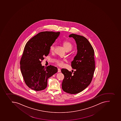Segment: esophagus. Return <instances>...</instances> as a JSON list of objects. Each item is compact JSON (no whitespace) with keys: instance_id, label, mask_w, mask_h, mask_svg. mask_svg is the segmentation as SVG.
Segmentation results:
<instances>
[{"instance_id":"34e87169","label":"esophagus","mask_w":121,"mask_h":121,"mask_svg":"<svg viewBox=\"0 0 121 121\" xmlns=\"http://www.w3.org/2000/svg\"><path fill=\"white\" fill-rule=\"evenodd\" d=\"M60 72H61V70H60V69L59 68L58 69V73H60Z\"/></svg>"}]
</instances>
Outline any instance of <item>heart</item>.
<instances>
[{
	"instance_id": "obj_1",
	"label": "heart",
	"mask_w": 121,
	"mask_h": 121,
	"mask_svg": "<svg viewBox=\"0 0 121 121\" xmlns=\"http://www.w3.org/2000/svg\"><path fill=\"white\" fill-rule=\"evenodd\" d=\"M64 47L65 50H69L71 51L73 48V45L69 41H65L63 43ZM55 49V45L54 44L52 45L50 47V50L51 52H53ZM63 60H59L57 62V63L60 66H62L63 65Z\"/></svg>"
}]
</instances>
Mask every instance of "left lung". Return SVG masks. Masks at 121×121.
<instances>
[{"label": "left lung", "mask_w": 121, "mask_h": 121, "mask_svg": "<svg viewBox=\"0 0 121 121\" xmlns=\"http://www.w3.org/2000/svg\"><path fill=\"white\" fill-rule=\"evenodd\" d=\"M69 37L74 39L77 53L71 66L75 71L72 73L66 69H62L64 75L62 87L65 92L76 94L85 89L91 83L95 69L94 51L88 40L83 36L72 34Z\"/></svg>", "instance_id": "obj_1"}]
</instances>
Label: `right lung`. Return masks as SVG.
<instances>
[{
  "mask_svg": "<svg viewBox=\"0 0 121 121\" xmlns=\"http://www.w3.org/2000/svg\"><path fill=\"white\" fill-rule=\"evenodd\" d=\"M60 32H41L27 41L20 61L21 72L26 85L35 91L45 89L47 80L57 72V67L42 66L44 56L49 54L50 47Z\"/></svg>",
  "mask_w": 121,
  "mask_h": 121,
  "instance_id": "obj_1",
  "label": "right lung"
}]
</instances>
